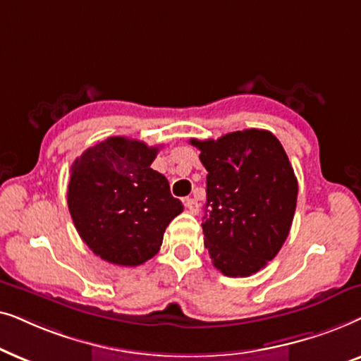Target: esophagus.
<instances>
[{"label": "esophagus", "mask_w": 361, "mask_h": 361, "mask_svg": "<svg viewBox=\"0 0 361 361\" xmlns=\"http://www.w3.org/2000/svg\"><path fill=\"white\" fill-rule=\"evenodd\" d=\"M183 203H185L186 209H188L190 213H193V214H198V213H200V204H198V201H196V200H193V198H185Z\"/></svg>", "instance_id": "34e87169"}]
</instances>
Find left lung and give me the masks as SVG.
<instances>
[{
    "label": "left lung",
    "instance_id": "1",
    "mask_svg": "<svg viewBox=\"0 0 361 361\" xmlns=\"http://www.w3.org/2000/svg\"><path fill=\"white\" fill-rule=\"evenodd\" d=\"M190 143L208 171L201 226L213 266L228 277L252 276L289 236L299 191L289 157L257 128Z\"/></svg>",
    "mask_w": 361,
    "mask_h": 361
}]
</instances>
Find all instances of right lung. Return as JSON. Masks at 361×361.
I'll return each instance as SVG.
<instances>
[{"label": "right lung", "instance_id": "add662e5", "mask_svg": "<svg viewBox=\"0 0 361 361\" xmlns=\"http://www.w3.org/2000/svg\"><path fill=\"white\" fill-rule=\"evenodd\" d=\"M160 147L109 137L72 163L67 204L90 251L117 266H140L160 251L166 226L183 211L161 173Z\"/></svg>", "mask_w": 361, "mask_h": 361}]
</instances>
